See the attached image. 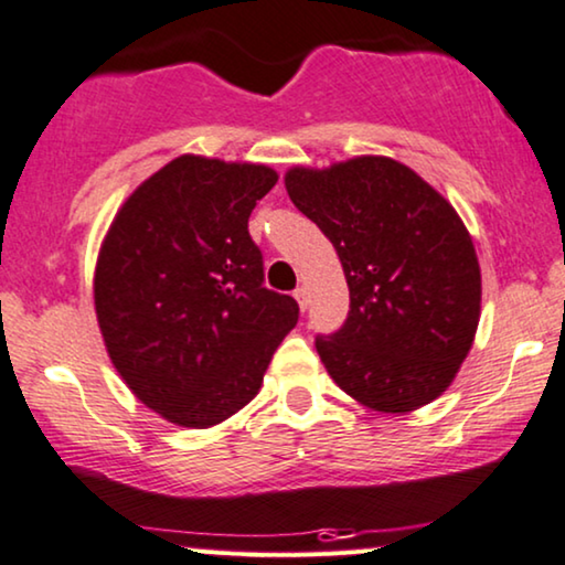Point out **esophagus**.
<instances>
[{"instance_id": "34e87169", "label": "esophagus", "mask_w": 565, "mask_h": 565, "mask_svg": "<svg viewBox=\"0 0 565 565\" xmlns=\"http://www.w3.org/2000/svg\"><path fill=\"white\" fill-rule=\"evenodd\" d=\"M295 299H297V305H299V310H307V302H310V299H307V289L305 287H299V289H295Z\"/></svg>"}]
</instances>
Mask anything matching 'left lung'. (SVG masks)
<instances>
[{"label": "left lung", "mask_w": 565, "mask_h": 565, "mask_svg": "<svg viewBox=\"0 0 565 565\" xmlns=\"http://www.w3.org/2000/svg\"><path fill=\"white\" fill-rule=\"evenodd\" d=\"M289 199L341 258L351 310L315 338L338 387L411 413L452 385L480 320V266L452 204L390 157L291 168Z\"/></svg>", "instance_id": "8db88e82"}]
</instances>
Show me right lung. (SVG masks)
<instances>
[{"label": "right lung", "instance_id": "1", "mask_svg": "<svg viewBox=\"0 0 565 565\" xmlns=\"http://www.w3.org/2000/svg\"><path fill=\"white\" fill-rule=\"evenodd\" d=\"M266 164L183 154L118 209L95 266L105 349L134 395L164 420L209 428L258 395L299 305L263 287L247 232L276 185Z\"/></svg>", "mask_w": 565, "mask_h": 565}]
</instances>
